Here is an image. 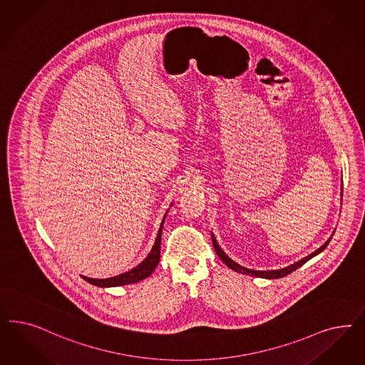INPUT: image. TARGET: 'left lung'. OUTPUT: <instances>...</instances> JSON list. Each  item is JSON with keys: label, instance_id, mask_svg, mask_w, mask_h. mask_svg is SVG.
<instances>
[{"label": "left lung", "instance_id": "obj_1", "mask_svg": "<svg viewBox=\"0 0 365 365\" xmlns=\"http://www.w3.org/2000/svg\"><path fill=\"white\" fill-rule=\"evenodd\" d=\"M329 242L330 239L327 242V243H325V245H324V246H321V247L318 248L317 251H314L313 254L307 255L306 258L301 259V260L295 262L294 264H292V266H289V267H284V269H281V270L257 271L246 269V267H243V266L237 264V263L234 262L232 259L228 258V257L224 254L223 250L219 247V245H217V242H216L215 236L212 235V243H213V247H215V251H216L217 257L222 259V260H223V263H225L230 269H232L234 271H237V272H242V274H246V275H252V277H259V278H267V279H278V278H283V277L289 275L290 272H293V271L297 270L298 267H301L302 264H305L306 262H307L309 259L316 257V255L319 254L321 251H324L325 247L329 245Z\"/></svg>", "mask_w": 365, "mask_h": 365}]
</instances>
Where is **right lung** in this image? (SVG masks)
I'll use <instances>...</instances> for the list:
<instances>
[{
  "label": "right lung",
  "instance_id": "right-lung-1",
  "mask_svg": "<svg viewBox=\"0 0 365 365\" xmlns=\"http://www.w3.org/2000/svg\"><path fill=\"white\" fill-rule=\"evenodd\" d=\"M164 220L161 223L160 227V231H158V235L155 239V243H154L153 248L150 251V254L146 257V259L140 263L137 267H134L133 270L128 271V272H123L120 275L117 277H113V278H107V279H93V278H87V277H83L87 282L95 284V286H101V287H113V286H122V284H129V283L140 282L142 279L148 278L154 269L157 267L158 262H160V250H161V234H163V225H164Z\"/></svg>",
  "mask_w": 365,
  "mask_h": 365
}]
</instances>
